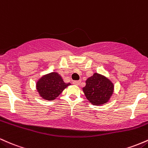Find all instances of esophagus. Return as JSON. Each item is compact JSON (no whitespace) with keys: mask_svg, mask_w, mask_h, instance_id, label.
I'll list each match as a JSON object with an SVG mask.
<instances>
[{"mask_svg":"<svg viewBox=\"0 0 148 148\" xmlns=\"http://www.w3.org/2000/svg\"><path fill=\"white\" fill-rule=\"evenodd\" d=\"M80 82H81L80 80L73 81V84H75V85H79V84H80Z\"/></svg>","mask_w":148,"mask_h":148,"instance_id":"obj_1","label":"esophagus"}]
</instances>
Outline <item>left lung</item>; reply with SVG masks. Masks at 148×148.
<instances>
[{
    "instance_id": "8db88e82",
    "label": "left lung",
    "mask_w": 148,
    "mask_h": 148,
    "mask_svg": "<svg viewBox=\"0 0 148 148\" xmlns=\"http://www.w3.org/2000/svg\"><path fill=\"white\" fill-rule=\"evenodd\" d=\"M85 82L82 91L92 105L101 106L108 102L114 92L112 81L103 75L94 73Z\"/></svg>"
}]
</instances>
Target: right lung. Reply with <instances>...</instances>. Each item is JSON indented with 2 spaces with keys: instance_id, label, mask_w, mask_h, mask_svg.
Segmentation results:
<instances>
[{
  "instance_id": "add662e5",
  "label": "right lung",
  "mask_w": 148,
  "mask_h": 148,
  "mask_svg": "<svg viewBox=\"0 0 148 148\" xmlns=\"http://www.w3.org/2000/svg\"><path fill=\"white\" fill-rule=\"evenodd\" d=\"M71 84L70 82H64L62 77L58 73L52 72L44 75L38 79L36 83V89L42 99L53 101Z\"/></svg>"
}]
</instances>
